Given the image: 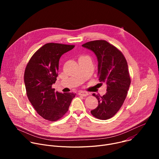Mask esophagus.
<instances>
[{"label": "esophagus", "instance_id": "obj_1", "mask_svg": "<svg viewBox=\"0 0 159 159\" xmlns=\"http://www.w3.org/2000/svg\"><path fill=\"white\" fill-rule=\"evenodd\" d=\"M79 95L82 96H87L89 95V93L85 92V91H82H82H80L79 93Z\"/></svg>", "mask_w": 159, "mask_h": 159}]
</instances>
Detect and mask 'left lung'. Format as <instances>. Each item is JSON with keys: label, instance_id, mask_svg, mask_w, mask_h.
Returning <instances> with one entry per match:
<instances>
[{"label": "left lung", "instance_id": "obj_1", "mask_svg": "<svg viewBox=\"0 0 159 159\" xmlns=\"http://www.w3.org/2000/svg\"><path fill=\"white\" fill-rule=\"evenodd\" d=\"M82 46L96 55L99 80L107 85L104 95L93 94L98 100V106L90 112L98 119H109L120 110L127 96L131 83L127 61L118 48L105 40L89 41Z\"/></svg>", "mask_w": 159, "mask_h": 159}]
</instances>
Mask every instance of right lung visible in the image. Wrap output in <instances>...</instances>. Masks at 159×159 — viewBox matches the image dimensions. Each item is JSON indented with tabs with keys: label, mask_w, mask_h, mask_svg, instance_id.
Here are the masks:
<instances>
[{
	"label": "right lung",
	"mask_w": 159,
	"mask_h": 159,
	"mask_svg": "<svg viewBox=\"0 0 159 159\" xmlns=\"http://www.w3.org/2000/svg\"><path fill=\"white\" fill-rule=\"evenodd\" d=\"M74 45L47 43L37 50L26 67L24 80L29 101L44 119L55 121L67 112L76 94L55 92L59 60Z\"/></svg>",
	"instance_id": "obj_1"
}]
</instances>
